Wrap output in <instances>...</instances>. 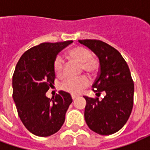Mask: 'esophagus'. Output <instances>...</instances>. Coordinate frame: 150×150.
I'll use <instances>...</instances> for the list:
<instances>
[{
    "label": "esophagus",
    "instance_id": "obj_1",
    "mask_svg": "<svg viewBox=\"0 0 150 150\" xmlns=\"http://www.w3.org/2000/svg\"><path fill=\"white\" fill-rule=\"evenodd\" d=\"M77 97H78V96H76V95H72L71 96V98L73 100H75V99H76Z\"/></svg>",
    "mask_w": 150,
    "mask_h": 150
}]
</instances>
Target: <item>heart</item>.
<instances>
[{
	"label": "heart",
	"instance_id": "obj_1",
	"mask_svg": "<svg viewBox=\"0 0 150 150\" xmlns=\"http://www.w3.org/2000/svg\"><path fill=\"white\" fill-rule=\"evenodd\" d=\"M70 58L82 64V67L85 72L89 75H93L99 69V62L91 56V51L83 46H75L69 50ZM54 71L58 77L64 75V64L61 57L58 56L54 62ZM89 85V80L87 77L81 76L79 78H68L61 83V88L63 91L73 95L80 93L86 87Z\"/></svg>",
	"mask_w": 150,
	"mask_h": 150
}]
</instances>
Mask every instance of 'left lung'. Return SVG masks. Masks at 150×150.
I'll return each instance as SVG.
<instances>
[{
	"instance_id": "1",
	"label": "left lung",
	"mask_w": 150,
	"mask_h": 150,
	"mask_svg": "<svg viewBox=\"0 0 150 150\" xmlns=\"http://www.w3.org/2000/svg\"><path fill=\"white\" fill-rule=\"evenodd\" d=\"M96 54L100 61L99 74L92 90L102 100L84 96L85 121L100 135H110L122 128L129 120L133 106L134 83L129 66L114 47L96 39L79 40Z\"/></svg>"
}]
</instances>
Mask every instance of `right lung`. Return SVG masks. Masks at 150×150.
<instances>
[{"label":"right lung","mask_w":150,"mask_h":150,"mask_svg":"<svg viewBox=\"0 0 150 150\" xmlns=\"http://www.w3.org/2000/svg\"><path fill=\"white\" fill-rule=\"evenodd\" d=\"M73 42H44L21 55L13 75V98L25 127L38 137H49L61 129L72 103L68 92L59 91L51 99L46 91L52 88L54 62L62 49Z\"/></svg>","instance_id":"right-lung-1"}]
</instances>
